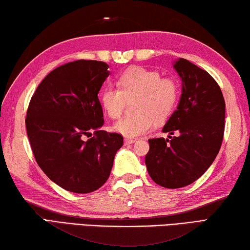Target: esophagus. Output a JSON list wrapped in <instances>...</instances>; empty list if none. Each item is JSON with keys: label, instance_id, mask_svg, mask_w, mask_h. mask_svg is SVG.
Instances as JSON below:
<instances>
[{"label": "esophagus", "instance_id": "obj_1", "mask_svg": "<svg viewBox=\"0 0 250 250\" xmlns=\"http://www.w3.org/2000/svg\"><path fill=\"white\" fill-rule=\"evenodd\" d=\"M135 142H136V139H134V138H125L124 139L125 145H129V144H133Z\"/></svg>", "mask_w": 250, "mask_h": 250}]
</instances>
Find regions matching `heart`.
<instances>
[{
  "label": "heart",
  "mask_w": 250,
  "mask_h": 250,
  "mask_svg": "<svg viewBox=\"0 0 250 250\" xmlns=\"http://www.w3.org/2000/svg\"><path fill=\"white\" fill-rule=\"evenodd\" d=\"M118 87H105L100 100L105 113L120 118L127 101H133L135 113L118 121L114 129L127 137L149 132L157 122L171 116L180 100V84L172 77H161L157 70L133 67L117 79Z\"/></svg>",
  "instance_id": "obj_1"
}]
</instances>
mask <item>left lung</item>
Listing matches in <instances>:
<instances>
[{
	"label": "left lung",
	"instance_id": "obj_1",
	"mask_svg": "<svg viewBox=\"0 0 250 250\" xmlns=\"http://www.w3.org/2000/svg\"><path fill=\"white\" fill-rule=\"evenodd\" d=\"M173 67L182 94L163 129L170 139L150 138L145 158L150 178L168 189L189 186L207 171L221 149L225 127L224 96L211 74L183 58Z\"/></svg>",
	"mask_w": 250,
	"mask_h": 250
}]
</instances>
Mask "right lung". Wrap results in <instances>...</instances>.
Instances as JSON below:
<instances>
[{"mask_svg":"<svg viewBox=\"0 0 250 250\" xmlns=\"http://www.w3.org/2000/svg\"><path fill=\"white\" fill-rule=\"evenodd\" d=\"M108 65L76 60L47 74L28 105L26 130L46 176L73 193H90L109 177L123 136L103 130L98 94Z\"/></svg>","mask_w":250,"mask_h":250,"instance_id":"right-lung-1","label":"right lung"}]
</instances>
